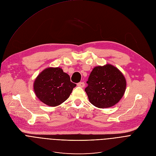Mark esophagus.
Segmentation results:
<instances>
[{
	"label": "esophagus",
	"instance_id": "34e87169",
	"mask_svg": "<svg viewBox=\"0 0 156 156\" xmlns=\"http://www.w3.org/2000/svg\"><path fill=\"white\" fill-rule=\"evenodd\" d=\"M78 87H81V88H83L85 87V83L84 82H80L77 84Z\"/></svg>",
	"mask_w": 156,
	"mask_h": 156
}]
</instances>
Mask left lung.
<instances>
[{"mask_svg": "<svg viewBox=\"0 0 156 156\" xmlns=\"http://www.w3.org/2000/svg\"><path fill=\"white\" fill-rule=\"evenodd\" d=\"M85 91L92 105L100 108L116 105L125 93L127 82L122 73L110 64L95 66Z\"/></svg>", "mask_w": 156, "mask_h": 156, "instance_id": "1", "label": "left lung"}]
</instances>
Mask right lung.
<instances>
[{
	"label": "right lung",
	"mask_w": 156,
	"mask_h": 156,
	"mask_svg": "<svg viewBox=\"0 0 156 156\" xmlns=\"http://www.w3.org/2000/svg\"><path fill=\"white\" fill-rule=\"evenodd\" d=\"M76 86L61 68L49 67L37 75L33 88L36 96L41 101L49 107H56L69 98Z\"/></svg>",
	"instance_id": "obj_1"
}]
</instances>
